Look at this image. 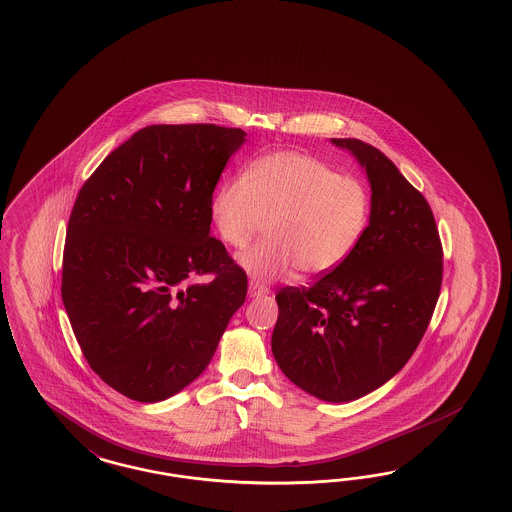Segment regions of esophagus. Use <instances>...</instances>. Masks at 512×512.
Segmentation results:
<instances>
[{"instance_id":"34e87169","label":"esophagus","mask_w":512,"mask_h":512,"mask_svg":"<svg viewBox=\"0 0 512 512\" xmlns=\"http://www.w3.org/2000/svg\"><path fill=\"white\" fill-rule=\"evenodd\" d=\"M270 293L266 287H263V285H259V283H255V281H251L249 283V296L251 298H259V296H266Z\"/></svg>"}]
</instances>
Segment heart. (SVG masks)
<instances>
[{
	"instance_id": "b5f03b06",
	"label": "heart",
	"mask_w": 512,
	"mask_h": 512,
	"mask_svg": "<svg viewBox=\"0 0 512 512\" xmlns=\"http://www.w3.org/2000/svg\"><path fill=\"white\" fill-rule=\"evenodd\" d=\"M370 216L372 197L362 180L293 150L255 159L212 199V221L227 246L244 248L266 219L268 238L238 257L263 283L295 268L308 276L336 270L358 248Z\"/></svg>"
}]
</instances>
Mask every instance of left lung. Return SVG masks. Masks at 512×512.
<instances>
[{"label": "left lung", "mask_w": 512, "mask_h": 512, "mask_svg": "<svg viewBox=\"0 0 512 512\" xmlns=\"http://www.w3.org/2000/svg\"><path fill=\"white\" fill-rule=\"evenodd\" d=\"M330 140L366 171L370 225L336 270L279 291L272 353L296 387L341 403L385 385L415 353L439 298L443 249L430 204L387 155Z\"/></svg>", "instance_id": "obj_1"}]
</instances>
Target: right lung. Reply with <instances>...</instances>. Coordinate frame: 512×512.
Listing matches in <instances>:
<instances>
[{
  "mask_svg": "<svg viewBox=\"0 0 512 512\" xmlns=\"http://www.w3.org/2000/svg\"><path fill=\"white\" fill-rule=\"evenodd\" d=\"M244 142L233 127L148 125L78 191L63 306L90 368L135 402L193 383L246 300V272L210 236L217 180ZM204 273L210 284L190 283Z\"/></svg>",
  "mask_w": 512,
  "mask_h": 512,
  "instance_id": "obj_1",
  "label": "right lung"
}]
</instances>
